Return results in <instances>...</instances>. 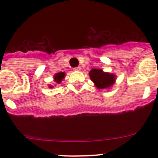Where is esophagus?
<instances>
[{
  "instance_id": "obj_1",
  "label": "esophagus",
  "mask_w": 158,
  "mask_h": 158,
  "mask_svg": "<svg viewBox=\"0 0 158 158\" xmlns=\"http://www.w3.org/2000/svg\"><path fill=\"white\" fill-rule=\"evenodd\" d=\"M73 70L77 71V72H79V71L81 70V67H76V68H74V69H73Z\"/></svg>"
}]
</instances>
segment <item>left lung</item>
Masks as SVG:
<instances>
[{
    "instance_id": "1",
    "label": "left lung",
    "mask_w": 158,
    "mask_h": 158,
    "mask_svg": "<svg viewBox=\"0 0 158 158\" xmlns=\"http://www.w3.org/2000/svg\"><path fill=\"white\" fill-rule=\"evenodd\" d=\"M89 77L98 89H109L115 83V73L104 72L103 69H93L89 72Z\"/></svg>"
}]
</instances>
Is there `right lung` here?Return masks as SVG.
Here are the masks:
<instances>
[{"instance_id":"obj_1","label":"right lung","mask_w":158,"mask_h":158,"mask_svg":"<svg viewBox=\"0 0 158 158\" xmlns=\"http://www.w3.org/2000/svg\"><path fill=\"white\" fill-rule=\"evenodd\" d=\"M65 73L64 72H59V73H55V74L54 75V82L57 84H60L61 82L62 81V80H63L64 78H65ZM49 88H51V89H52L54 86L51 85H48Z\"/></svg>"}]
</instances>
